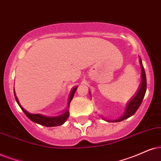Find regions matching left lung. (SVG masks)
Instances as JSON below:
<instances>
[{"instance_id":"left-lung-1","label":"left lung","mask_w":161,"mask_h":161,"mask_svg":"<svg viewBox=\"0 0 161 161\" xmlns=\"http://www.w3.org/2000/svg\"><path fill=\"white\" fill-rule=\"evenodd\" d=\"M140 67H141V85L139 87V90H138L137 93H136V95L134 97V98L131 99V101L128 103V105H126V108L124 114L119 119H115V120H108V119H105L107 122H120L123 121L124 119H127L135 114V113L137 111V110L139 108V107L141 105L143 99L144 98V96H145L146 91V77L145 70H144L143 65L142 64L141 58H140ZM90 92V91H89Z\"/></svg>"}]
</instances>
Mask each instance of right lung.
Listing matches in <instances>:
<instances>
[{
  "instance_id": "right-lung-1",
  "label": "right lung",
  "mask_w": 161,
  "mask_h": 161,
  "mask_svg": "<svg viewBox=\"0 0 161 161\" xmlns=\"http://www.w3.org/2000/svg\"><path fill=\"white\" fill-rule=\"evenodd\" d=\"M77 89V87H75L74 89H73L72 91H71L70 97H69L68 99V108L70 107V103L71 100H72L73 97H74V93L76 92ZM14 94H15V100L17 102V103L19 105L20 108H21L22 111H24V113L25 114V115L30 120H32L34 123H36L38 124H40V125L47 126V127H53V126H58L60 125H62V124L64 123L68 118L69 117V115H70V113H69V110L67 109L66 111H64L62 114L59 116H57V117H46L43 114H30L26 111L25 109L23 107L21 106V104L19 103V101L16 97L15 90H14Z\"/></svg>"
}]
</instances>
